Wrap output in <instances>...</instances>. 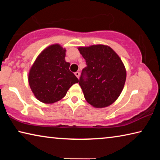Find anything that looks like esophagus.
Wrapping results in <instances>:
<instances>
[{
	"instance_id": "1",
	"label": "esophagus",
	"mask_w": 160,
	"mask_h": 160,
	"mask_svg": "<svg viewBox=\"0 0 160 160\" xmlns=\"http://www.w3.org/2000/svg\"><path fill=\"white\" fill-rule=\"evenodd\" d=\"M75 76H76L78 78V79H79V78H80V72H75Z\"/></svg>"
}]
</instances>
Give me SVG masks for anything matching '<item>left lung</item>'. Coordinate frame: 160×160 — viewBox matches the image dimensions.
<instances>
[{"label": "left lung", "mask_w": 160, "mask_h": 160, "mask_svg": "<svg viewBox=\"0 0 160 160\" xmlns=\"http://www.w3.org/2000/svg\"><path fill=\"white\" fill-rule=\"evenodd\" d=\"M78 50L87 64L79 81L86 101L96 108L109 106L125 85L126 70L122 61L107 45L80 47Z\"/></svg>", "instance_id": "1"}]
</instances>
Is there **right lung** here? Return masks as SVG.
<instances>
[{"instance_id": "right-lung-1", "label": "right lung", "mask_w": 160, "mask_h": 160, "mask_svg": "<svg viewBox=\"0 0 160 160\" xmlns=\"http://www.w3.org/2000/svg\"><path fill=\"white\" fill-rule=\"evenodd\" d=\"M66 51L60 44L49 46L40 53L29 70V87L39 101L45 104L58 102L79 82L65 61Z\"/></svg>"}]
</instances>
